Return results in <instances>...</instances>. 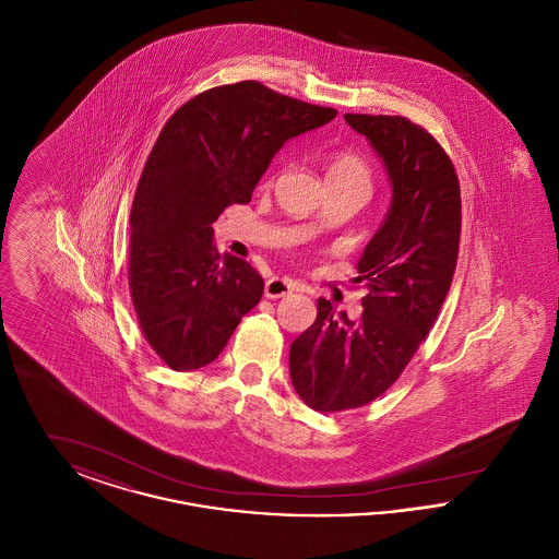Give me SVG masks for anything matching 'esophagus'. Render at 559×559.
I'll return each instance as SVG.
<instances>
[{
	"instance_id": "34e87169",
	"label": "esophagus",
	"mask_w": 559,
	"mask_h": 559,
	"mask_svg": "<svg viewBox=\"0 0 559 559\" xmlns=\"http://www.w3.org/2000/svg\"><path fill=\"white\" fill-rule=\"evenodd\" d=\"M293 289H295V285H293L289 278H278V276H274V278L267 281L266 287H264V295H266L267 299H278V297L289 295Z\"/></svg>"
}]
</instances>
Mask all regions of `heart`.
<instances>
[{
    "label": "heart",
    "mask_w": 559,
    "mask_h": 559,
    "mask_svg": "<svg viewBox=\"0 0 559 559\" xmlns=\"http://www.w3.org/2000/svg\"><path fill=\"white\" fill-rule=\"evenodd\" d=\"M326 182H349L356 187L371 190V169L367 160L352 151H337L331 155L326 165Z\"/></svg>",
    "instance_id": "b5f03b06"
}]
</instances>
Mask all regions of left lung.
<instances>
[{"instance_id":"left-lung-1","label":"left lung","mask_w":559,"mask_h":559,"mask_svg":"<svg viewBox=\"0 0 559 559\" xmlns=\"http://www.w3.org/2000/svg\"><path fill=\"white\" fill-rule=\"evenodd\" d=\"M346 121L385 163L394 197L356 266L362 317L337 319L320 297L317 320L292 344L293 388L319 413L365 406L399 379L438 319L461 240V188L440 142L400 115Z\"/></svg>"}]
</instances>
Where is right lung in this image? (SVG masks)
I'll return each mask as SVG.
<instances>
[{
	"label": "right lung",
	"instance_id": "right-lung-1",
	"mask_svg": "<svg viewBox=\"0 0 559 559\" xmlns=\"http://www.w3.org/2000/svg\"><path fill=\"white\" fill-rule=\"evenodd\" d=\"M335 115L239 81L190 98L163 126L133 194L128 278L140 331L169 369L215 360L264 293L249 262L217 253L213 222L251 201L289 138Z\"/></svg>",
	"mask_w": 559,
	"mask_h": 559
}]
</instances>
